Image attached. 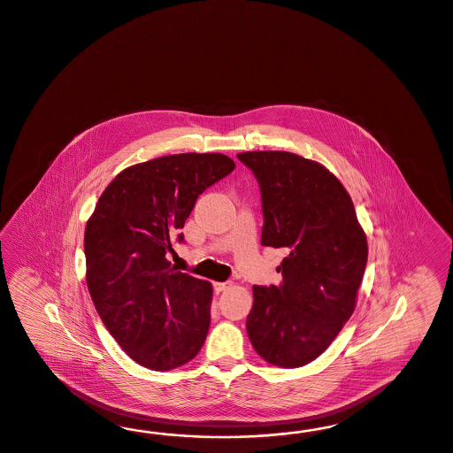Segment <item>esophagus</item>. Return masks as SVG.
Instances as JSON below:
<instances>
[{
  "label": "esophagus",
  "mask_w": 453,
  "mask_h": 453,
  "mask_svg": "<svg viewBox=\"0 0 453 453\" xmlns=\"http://www.w3.org/2000/svg\"><path fill=\"white\" fill-rule=\"evenodd\" d=\"M229 286H231V282L227 281V282H214V291H216V293H222V291H226V289H227V288H229Z\"/></svg>",
  "instance_id": "1"
}]
</instances>
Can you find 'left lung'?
Masks as SVG:
<instances>
[{"label": "left lung", "instance_id": "left-lung-1", "mask_svg": "<svg viewBox=\"0 0 453 453\" xmlns=\"http://www.w3.org/2000/svg\"><path fill=\"white\" fill-rule=\"evenodd\" d=\"M237 158L261 188V244L289 252L280 286L252 288L248 334L267 363L297 368L318 358L355 311L366 235L349 194L321 164L278 150Z\"/></svg>", "mask_w": 453, "mask_h": 453}]
</instances>
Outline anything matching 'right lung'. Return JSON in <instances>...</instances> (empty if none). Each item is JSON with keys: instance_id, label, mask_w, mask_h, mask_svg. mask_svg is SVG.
<instances>
[{"instance_id": "obj_1", "label": "right lung", "mask_w": 453, "mask_h": 453, "mask_svg": "<svg viewBox=\"0 0 453 453\" xmlns=\"http://www.w3.org/2000/svg\"><path fill=\"white\" fill-rule=\"evenodd\" d=\"M222 154H177L132 165L104 190L85 227L87 286L115 342L142 366L167 372L203 348L211 282L167 261L184 242L197 197L234 171Z\"/></svg>"}]
</instances>
